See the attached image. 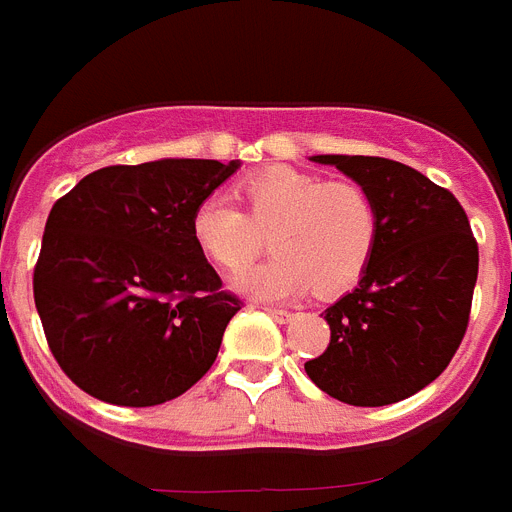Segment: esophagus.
<instances>
[{
    "mask_svg": "<svg viewBox=\"0 0 512 512\" xmlns=\"http://www.w3.org/2000/svg\"><path fill=\"white\" fill-rule=\"evenodd\" d=\"M265 312H268V315L278 322H289L291 317H294L289 309H281V307H265Z\"/></svg>",
    "mask_w": 512,
    "mask_h": 512,
    "instance_id": "esophagus-1",
    "label": "esophagus"
}]
</instances>
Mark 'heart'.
Instances as JSON below:
<instances>
[{
  "mask_svg": "<svg viewBox=\"0 0 512 512\" xmlns=\"http://www.w3.org/2000/svg\"><path fill=\"white\" fill-rule=\"evenodd\" d=\"M239 195L247 213L223 192L203 197L192 213L197 247L226 270L252 263L270 234L276 255L234 276L236 291L278 302L307 289L338 294L362 278L380 226L362 184L273 166L242 179Z\"/></svg>",
  "mask_w": 512,
  "mask_h": 512,
  "instance_id": "b5f03b06",
  "label": "heart"
}]
</instances>
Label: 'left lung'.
Listing matches in <instances>:
<instances>
[{
	"instance_id": "left-lung-1",
	"label": "left lung",
	"mask_w": 512,
	"mask_h": 512,
	"mask_svg": "<svg viewBox=\"0 0 512 512\" xmlns=\"http://www.w3.org/2000/svg\"><path fill=\"white\" fill-rule=\"evenodd\" d=\"M362 184L377 205V244L359 286L322 315L330 343L304 364L322 393L388 406L427 388L458 351L479 273L466 210L406 163L312 156Z\"/></svg>"
}]
</instances>
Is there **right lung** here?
I'll return each instance as SVG.
<instances>
[{"instance_id": "1", "label": "right lung", "mask_w": 512, "mask_h": 512, "mask_svg": "<svg viewBox=\"0 0 512 512\" xmlns=\"http://www.w3.org/2000/svg\"><path fill=\"white\" fill-rule=\"evenodd\" d=\"M239 161L106 166L59 197L33 273L46 341L77 388L158 406L213 367L242 309L192 236V213Z\"/></svg>"}]
</instances>
